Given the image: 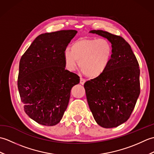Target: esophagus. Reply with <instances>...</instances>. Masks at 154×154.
Here are the masks:
<instances>
[{
	"instance_id": "esophagus-1",
	"label": "esophagus",
	"mask_w": 154,
	"mask_h": 154,
	"mask_svg": "<svg viewBox=\"0 0 154 154\" xmlns=\"http://www.w3.org/2000/svg\"><path fill=\"white\" fill-rule=\"evenodd\" d=\"M85 83V80L83 79V78H81V79H80V83L81 85H84Z\"/></svg>"
}]
</instances>
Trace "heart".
I'll list each match as a JSON object with an SVG mask.
<instances>
[{
    "label": "heart",
    "instance_id": "b5f03b06",
    "mask_svg": "<svg viewBox=\"0 0 154 154\" xmlns=\"http://www.w3.org/2000/svg\"><path fill=\"white\" fill-rule=\"evenodd\" d=\"M112 54V45L106 39L83 38L72 44L71 50L64 51L63 59L69 70H75L79 61L81 71L87 77L96 78L105 72Z\"/></svg>",
    "mask_w": 154,
    "mask_h": 154
}]
</instances>
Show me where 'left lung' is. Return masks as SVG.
<instances>
[{"label": "left lung", "mask_w": 154, "mask_h": 154, "mask_svg": "<svg viewBox=\"0 0 154 154\" xmlns=\"http://www.w3.org/2000/svg\"><path fill=\"white\" fill-rule=\"evenodd\" d=\"M90 32L108 39L113 54L105 72L84 84L87 102L99 125L117 127L128 120L140 95L139 64L130 45L120 35L99 30Z\"/></svg>", "instance_id": "8db88e82"}]
</instances>
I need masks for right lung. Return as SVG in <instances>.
<instances>
[{"mask_svg":"<svg viewBox=\"0 0 154 154\" xmlns=\"http://www.w3.org/2000/svg\"><path fill=\"white\" fill-rule=\"evenodd\" d=\"M77 33L74 30L42 34L20 60L18 88L29 117L44 126L60 122L69 101L77 74L65 69L63 53Z\"/></svg>","mask_w":154,"mask_h":154,"instance_id":"add662e5","label":"right lung"}]
</instances>
